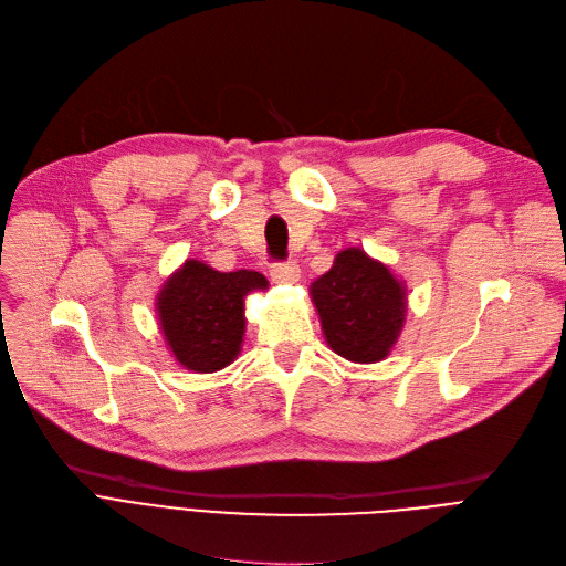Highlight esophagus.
I'll use <instances>...</instances> for the list:
<instances>
[{
	"label": "esophagus",
	"mask_w": 566,
	"mask_h": 566,
	"mask_svg": "<svg viewBox=\"0 0 566 566\" xmlns=\"http://www.w3.org/2000/svg\"><path fill=\"white\" fill-rule=\"evenodd\" d=\"M300 266L294 262H274L269 269V276L274 283H297L300 281Z\"/></svg>",
	"instance_id": "obj_1"
}]
</instances>
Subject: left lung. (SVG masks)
<instances>
[{"label": "left lung", "instance_id": "1", "mask_svg": "<svg viewBox=\"0 0 566 566\" xmlns=\"http://www.w3.org/2000/svg\"><path fill=\"white\" fill-rule=\"evenodd\" d=\"M311 297L329 347L355 364L382 361L406 322V285L361 249L340 251Z\"/></svg>", "mask_w": 566, "mask_h": 566}]
</instances>
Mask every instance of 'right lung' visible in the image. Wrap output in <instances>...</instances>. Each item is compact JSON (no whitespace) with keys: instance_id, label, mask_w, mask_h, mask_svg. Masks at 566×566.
Here are the masks:
<instances>
[{"instance_id":"add662e5","label":"right lung","mask_w":566,"mask_h":566,"mask_svg":"<svg viewBox=\"0 0 566 566\" xmlns=\"http://www.w3.org/2000/svg\"><path fill=\"white\" fill-rule=\"evenodd\" d=\"M266 279L249 269L217 272L198 260H186L164 290L156 311L175 359L196 373H213L232 364L244 340V297L264 290Z\"/></svg>"}]
</instances>
